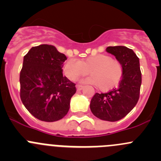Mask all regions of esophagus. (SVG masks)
Instances as JSON below:
<instances>
[{
    "label": "esophagus",
    "mask_w": 161,
    "mask_h": 161,
    "mask_svg": "<svg viewBox=\"0 0 161 161\" xmlns=\"http://www.w3.org/2000/svg\"><path fill=\"white\" fill-rule=\"evenodd\" d=\"M82 88H83V86L79 85V84L76 85V89H77V90H81Z\"/></svg>",
    "instance_id": "34e87169"
}]
</instances>
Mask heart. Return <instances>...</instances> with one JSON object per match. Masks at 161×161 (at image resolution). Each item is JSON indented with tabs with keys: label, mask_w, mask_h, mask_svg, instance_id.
<instances>
[{
	"label": "heart",
	"mask_w": 161,
	"mask_h": 161,
	"mask_svg": "<svg viewBox=\"0 0 161 161\" xmlns=\"http://www.w3.org/2000/svg\"><path fill=\"white\" fill-rule=\"evenodd\" d=\"M63 71L72 81L87 75L90 71L91 76L86 79V82L97 86L99 90L104 92L116 86L123 75L121 61L107 54L90 56L81 61L71 58L64 63Z\"/></svg>",
	"instance_id": "heart-1"
}]
</instances>
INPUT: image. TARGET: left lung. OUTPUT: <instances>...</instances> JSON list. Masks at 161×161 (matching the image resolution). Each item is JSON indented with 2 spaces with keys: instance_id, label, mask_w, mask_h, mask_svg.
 <instances>
[{
  "instance_id": "8db88e82",
  "label": "left lung",
  "mask_w": 161,
  "mask_h": 161,
  "mask_svg": "<svg viewBox=\"0 0 161 161\" xmlns=\"http://www.w3.org/2000/svg\"><path fill=\"white\" fill-rule=\"evenodd\" d=\"M106 51L114 55L123 66L119 85L105 93H97L90 102V110L97 118L116 121L125 117L137 103L140 94L142 73L139 58L124 46L108 47Z\"/></svg>"
}]
</instances>
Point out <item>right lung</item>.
Here are the masks:
<instances>
[{"label": "right lung", "instance_id": "1", "mask_svg": "<svg viewBox=\"0 0 161 161\" xmlns=\"http://www.w3.org/2000/svg\"><path fill=\"white\" fill-rule=\"evenodd\" d=\"M65 55L52 45L33 47L24 56L20 71V97L28 111L40 121L64 118L75 93V84L63 75Z\"/></svg>", "mask_w": 161, "mask_h": 161}]
</instances>
